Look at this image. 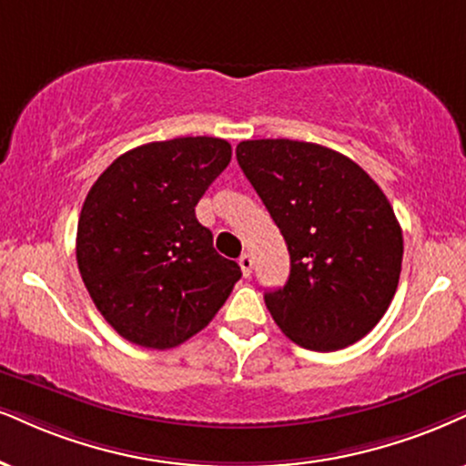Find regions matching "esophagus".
Returning <instances> with one entry per match:
<instances>
[{
	"label": "esophagus",
	"instance_id": "esophagus-1",
	"mask_svg": "<svg viewBox=\"0 0 466 466\" xmlns=\"http://www.w3.org/2000/svg\"><path fill=\"white\" fill-rule=\"evenodd\" d=\"M239 268H242V274L246 279L250 277V272H252V257L248 255V252H244L242 257H239Z\"/></svg>",
	"mask_w": 466,
	"mask_h": 466
}]
</instances>
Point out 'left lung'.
<instances>
[{
  "instance_id": "obj_1",
  "label": "left lung",
  "mask_w": 466,
  "mask_h": 466,
  "mask_svg": "<svg viewBox=\"0 0 466 466\" xmlns=\"http://www.w3.org/2000/svg\"><path fill=\"white\" fill-rule=\"evenodd\" d=\"M235 155L289 250V279L266 291L268 311L298 346H352L400 283L404 239L391 203L359 164L313 142L244 140Z\"/></svg>"
}]
</instances>
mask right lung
<instances>
[{"label": "right lung", "instance_id": "right-lung-1", "mask_svg": "<svg viewBox=\"0 0 466 466\" xmlns=\"http://www.w3.org/2000/svg\"><path fill=\"white\" fill-rule=\"evenodd\" d=\"M228 162L231 145L220 137L148 142L90 187L77 222L79 274L107 324L136 346L187 341L242 277L194 211Z\"/></svg>", "mask_w": 466, "mask_h": 466}]
</instances>
